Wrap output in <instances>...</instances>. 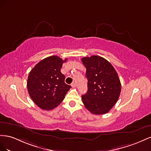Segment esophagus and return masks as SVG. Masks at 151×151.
Returning <instances> with one entry per match:
<instances>
[{
    "label": "esophagus",
    "mask_w": 151,
    "mask_h": 151,
    "mask_svg": "<svg viewBox=\"0 0 151 151\" xmlns=\"http://www.w3.org/2000/svg\"><path fill=\"white\" fill-rule=\"evenodd\" d=\"M71 87H73V88H75V87H76V83H75V82L72 83H71Z\"/></svg>",
    "instance_id": "obj_1"
}]
</instances>
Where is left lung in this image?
<instances>
[{
  "instance_id": "left-lung-1",
  "label": "left lung",
  "mask_w": 151,
  "mask_h": 151,
  "mask_svg": "<svg viewBox=\"0 0 151 151\" xmlns=\"http://www.w3.org/2000/svg\"><path fill=\"white\" fill-rule=\"evenodd\" d=\"M88 80L87 93L81 96L85 107L93 114H104L115 105L122 90L114 67L99 55L81 59Z\"/></svg>"
}]
</instances>
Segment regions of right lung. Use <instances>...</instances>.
Segmentation results:
<instances>
[{"instance_id":"add662e5","label":"right lung","mask_w":151,"mask_h":151,"mask_svg":"<svg viewBox=\"0 0 151 151\" xmlns=\"http://www.w3.org/2000/svg\"><path fill=\"white\" fill-rule=\"evenodd\" d=\"M67 61L56 55L46 58L29 72L27 80L28 93L40 108L52 110L60 104L71 87L64 82L61 69Z\"/></svg>"}]
</instances>
